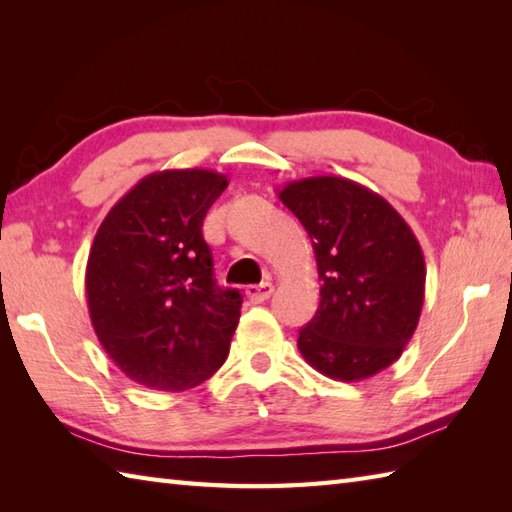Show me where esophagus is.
<instances>
[{
  "label": "esophagus",
  "instance_id": "obj_1",
  "mask_svg": "<svg viewBox=\"0 0 512 512\" xmlns=\"http://www.w3.org/2000/svg\"><path fill=\"white\" fill-rule=\"evenodd\" d=\"M275 286L270 284V281H264V284H257V286H248L246 288V297L253 301V303H262L266 301L270 295H273Z\"/></svg>",
  "mask_w": 512,
  "mask_h": 512
}]
</instances>
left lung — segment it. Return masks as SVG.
<instances>
[{
	"mask_svg": "<svg viewBox=\"0 0 512 512\" xmlns=\"http://www.w3.org/2000/svg\"><path fill=\"white\" fill-rule=\"evenodd\" d=\"M279 200L306 228L321 303L299 330V352L319 374L356 383L398 361L424 303L422 248L385 198L354 180H292Z\"/></svg>",
	"mask_w": 512,
	"mask_h": 512,
	"instance_id": "left-lung-1",
	"label": "left lung"
}]
</instances>
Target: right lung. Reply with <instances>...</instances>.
I'll return each instance as SVG.
<instances>
[{
  "instance_id": "1",
  "label": "right lung",
  "mask_w": 512,
  "mask_h": 512,
  "mask_svg": "<svg viewBox=\"0 0 512 512\" xmlns=\"http://www.w3.org/2000/svg\"><path fill=\"white\" fill-rule=\"evenodd\" d=\"M224 173H149L105 215L85 268L92 328L134 383L184 391L222 367L242 295L213 279L202 222Z\"/></svg>"
}]
</instances>
